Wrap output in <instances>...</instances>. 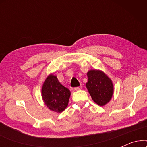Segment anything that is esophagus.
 <instances>
[{"label": "esophagus", "mask_w": 147, "mask_h": 147, "mask_svg": "<svg viewBox=\"0 0 147 147\" xmlns=\"http://www.w3.org/2000/svg\"><path fill=\"white\" fill-rule=\"evenodd\" d=\"M82 86H79V87H76V88H74V90H75L76 91H78V90H82Z\"/></svg>", "instance_id": "obj_1"}]
</instances>
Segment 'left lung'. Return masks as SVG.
Here are the masks:
<instances>
[{
  "instance_id": "left-lung-1",
  "label": "left lung",
  "mask_w": 147,
  "mask_h": 147,
  "mask_svg": "<svg viewBox=\"0 0 147 147\" xmlns=\"http://www.w3.org/2000/svg\"><path fill=\"white\" fill-rule=\"evenodd\" d=\"M86 88L93 101L104 106L111 100L114 94V86L111 79L99 69H90L87 73Z\"/></svg>"
}]
</instances>
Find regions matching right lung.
Segmentation results:
<instances>
[{
	"instance_id": "1",
	"label": "right lung",
	"mask_w": 147,
	"mask_h": 147,
	"mask_svg": "<svg viewBox=\"0 0 147 147\" xmlns=\"http://www.w3.org/2000/svg\"><path fill=\"white\" fill-rule=\"evenodd\" d=\"M71 92L59 82L53 74L47 76L41 88V96L44 104L50 110L61 113L67 108Z\"/></svg>"
}]
</instances>
